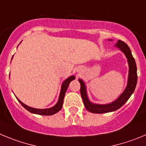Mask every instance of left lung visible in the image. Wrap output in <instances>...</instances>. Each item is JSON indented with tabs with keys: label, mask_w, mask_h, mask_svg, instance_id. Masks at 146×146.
<instances>
[{
	"label": "left lung",
	"mask_w": 146,
	"mask_h": 146,
	"mask_svg": "<svg viewBox=\"0 0 146 146\" xmlns=\"http://www.w3.org/2000/svg\"><path fill=\"white\" fill-rule=\"evenodd\" d=\"M109 41H112L111 39H108ZM114 47L119 49L121 52L124 53L127 60L128 63V77H127V82L125 90L122 94L119 96L117 99H116L113 102L108 103V104H96L91 102L87 94L86 85L84 80L81 78L78 79V81L81 84V95L83 99L84 106L86 109L88 111L95 114H102V113L111 112L117 110L121 107L124 105L125 102L128 100L129 98L131 96L135 91L136 87L137 80V67H136L135 61L133 57L131 50L127 44L121 40H118Z\"/></svg>",
	"instance_id": "left-lung-1"
}]
</instances>
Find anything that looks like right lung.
I'll list each match as a JSON object with an SVG mask.
<instances>
[{
	"instance_id": "obj_1",
	"label": "right lung",
	"mask_w": 146,
	"mask_h": 146,
	"mask_svg": "<svg viewBox=\"0 0 146 146\" xmlns=\"http://www.w3.org/2000/svg\"><path fill=\"white\" fill-rule=\"evenodd\" d=\"M13 59V57H12L11 60ZM76 78V76L74 75L73 76H69L68 78L65 80L62 83V85H61V89H60V93L59 98H58V100L57 102V103L54 104L53 107H50V108L47 109H36V108H33V107H31L27 105V104H24L21 101H20L19 99H17V100L19 102L20 104L24 107L27 110H28L29 112L33 113V114H39V115H53V114H56L57 112L60 111V110L62 109V104H63V99L64 97H65V92H66L67 89H68V87L69 84L72 81Z\"/></svg>"
}]
</instances>
